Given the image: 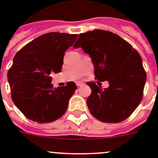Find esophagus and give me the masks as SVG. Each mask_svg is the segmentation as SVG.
<instances>
[{
	"instance_id": "obj_1",
	"label": "esophagus",
	"mask_w": 158,
	"mask_h": 158,
	"mask_svg": "<svg viewBox=\"0 0 158 158\" xmlns=\"http://www.w3.org/2000/svg\"><path fill=\"white\" fill-rule=\"evenodd\" d=\"M84 84L82 83V82H81V81H78V82H77V86H78V87H80V86H82Z\"/></svg>"
}]
</instances>
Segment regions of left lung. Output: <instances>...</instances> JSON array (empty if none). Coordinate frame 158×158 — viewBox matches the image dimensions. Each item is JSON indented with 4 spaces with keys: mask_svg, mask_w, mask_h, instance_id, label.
<instances>
[{
    "mask_svg": "<svg viewBox=\"0 0 158 158\" xmlns=\"http://www.w3.org/2000/svg\"><path fill=\"white\" fill-rule=\"evenodd\" d=\"M73 47L89 54L96 79L109 83L104 89L94 82L87 83L92 90L87 99L92 115L112 123L127 118L140 104L146 81L139 52L118 35L102 30L80 34Z\"/></svg>",
    "mask_w": 158,
    "mask_h": 158,
    "instance_id": "left-lung-1",
    "label": "left lung"
}]
</instances>
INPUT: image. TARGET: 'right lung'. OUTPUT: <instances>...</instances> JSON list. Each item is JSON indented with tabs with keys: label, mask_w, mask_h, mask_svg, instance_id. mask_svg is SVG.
<instances>
[{
	"label": "right lung",
	"mask_w": 158,
	"mask_h": 158,
	"mask_svg": "<svg viewBox=\"0 0 158 158\" xmlns=\"http://www.w3.org/2000/svg\"><path fill=\"white\" fill-rule=\"evenodd\" d=\"M77 35L50 32L32 40L18 51L8 72L11 96L27 118L45 123L65 113L77 88L74 82L53 88L51 73L62 70L65 52Z\"/></svg>",
	"instance_id": "right-lung-1"
}]
</instances>
